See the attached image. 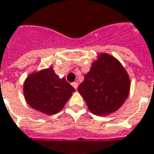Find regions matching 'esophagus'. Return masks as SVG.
Returning <instances> with one entry per match:
<instances>
[{
    "mask_svg": "<svg viewBox=\"0 0 154 154\" xmlns=\"http://www.w3.org/2000/svg\"><path fill=\"white\" fill-rule=\"evenodd\" d=\"M78 85H79V83H77V82H74V83H72V86H73L75 89H77V88H78Z\"/></svg>",
    "mask_w": 154,
    "mask_h": 154,
    "instance_id": "1",
    "label": "esophagus"
}]
</instances>
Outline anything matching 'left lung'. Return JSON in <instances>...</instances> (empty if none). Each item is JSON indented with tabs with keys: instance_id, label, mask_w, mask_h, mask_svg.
Listing matches in <instances>:
<instances>
[{
	"instance_id": "left-lung-1",
	"label": "left lung",
	"mask_w": 154,
	"mask_h": 154,
	"mask_svg": "<svg viewBox=\"0 0 154 154\" xmlns=\"http://www.w3.org/2000/svg\"><path fill=\"white\" fill-rule=\"evenodd\" d=\"M130 89L128 74L114 57L101 54L78 87L89 110L97 116L116 112L127 99Z\"/></svg>"
}]
</instances>
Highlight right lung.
I'll list each match as a JSON object with an SVG mask.
<instances>
[{"label":"right lung","instance_id":"add662e5","mask_svg":"<svg viewBox=\"0 0 154 154\" xmlns=\"http://www.w3.org/2000/svg\"><path fill=\"white\" fill-rule=\"evenodd\" d=\"M75 88L66 79H59L53 67L33 73L24 83V95L31 108L47 115L63 109Z\"/></svg>","mask_w":154,"mask_h":154}]
</instances>
